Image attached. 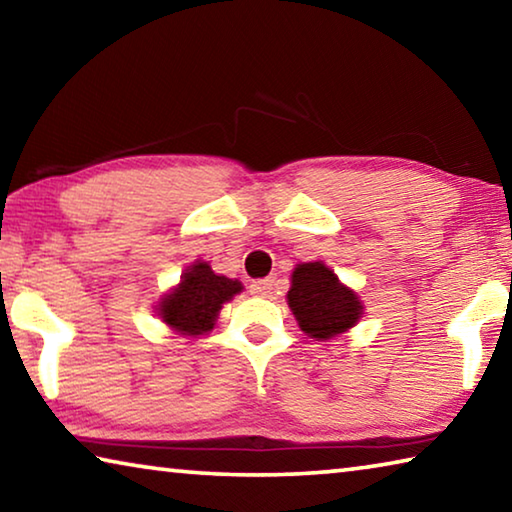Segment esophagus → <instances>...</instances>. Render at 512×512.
<instances>
[{"label":"esophagus","instance_id":"1","mask_svg":"<svg viewBox=\"0 0 512 512\" xmlns=\"http://www.w3.org/2000/svg\"><path fill=\"white\" fill-rule=\"evenodd\" d=\"M250 291H253L255 296H259V298H268L275 291V280H273V277H266V280H257V282L250 284Z\"/></svg>","mask_w":512,"mask_h":512}]
</instances>
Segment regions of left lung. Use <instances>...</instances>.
I'll return each instance as SVG.
<instances>
[{"label": "left lung", "instance_id": "obj_1", "mask_svg": "<svg viewBox=\"0 0 512 512\" xmlns=\"http://www.w3.org/2000/svg\"><path fill=\"white\" fill-rule=\"evenodd\" d=\"M287 302L302 332L316 341L348 332L363 314L357 291L345 287L323 262H305L293 268Z\"/></svg>", "mask_w": 512, "mask_h": 512}]
</instances>
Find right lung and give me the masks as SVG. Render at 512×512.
Instances as JSON below:
<instances>
[{"label": "right lung", "instance_id": "right-lung-1", "mask_svg": "<svg viewBox=\"0 0 512 512\" xmlns=\"http://www.w3.org/2000/svg\"><path fill=\"white\" fill-rule=\"evenodd\" d=\"M241 291L244 284L239 280L214 273L210 264L196 259L192 266L185 268L176 287L158 300L155 311L162 323L176 334L201 336L212 332L221 307Z\"/></svg>", "mask_w": 512, "mask_h": 512}]
</instances>
